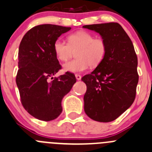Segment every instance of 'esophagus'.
Segmentation results:
<instances>
[{"label": "esophagus", "instance_id": "esophagus-1", "mask_svg": "<svg viewBox=\"0 0 152 152\" xmlns=\"http://www.w3.org/2000/svg\"><path fill=\"white\" fill-rule=\"evenodd\" d=\"M75 77H76V79H77V80H80V79H81V76H80V75H75Z\"/></svg>", "mask_w": 152, "mask_h": 152}]
</instances>
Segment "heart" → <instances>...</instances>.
<instances>
[{
    "instance_id": "obj_1",
    "label": "heart",
    "mask_w": 152,
    "mask_h": 152,
    "mask_svg": "<svg viewBox=\"0 0 152 152\" xmlns=\"http://www.w3.org/2000/svg\"><path fill=\"white\" fill-rule=\"evenodd\" d=\"M53 51L60 61H66L73 52L76 59L63 65L65 72L77 73L87 69L89 66L96 67L102 63L107 51V45L104 39L95 38L86 31L70 34L67 43L58 39L53 43Z\"/></svg>"
}]
</instances>
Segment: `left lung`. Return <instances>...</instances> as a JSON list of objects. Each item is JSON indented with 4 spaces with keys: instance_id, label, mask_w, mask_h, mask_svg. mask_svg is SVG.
I'll return each instance as SVG.
<instances>
[{
    "instance_id": "8db88e82",
    "label": "left lung",
    "mask_w": 152,
    "mask_h": 152,
    "mask_svg": "<svg viewBox=\"0 0 152 152\" xmlns=\"http://www.w3.org/2000/svg\"><path fill=\"white\" fill-rule=\"evenodd\" d=\"M83 27L99 33L107 45L102 63L81 78L86 85L84 111L97 122H112L127 110L135 99L139 75L134 45L118 23Z\"/></svg>"
}]
</instances>
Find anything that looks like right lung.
Masks as SVG:
<instances>
[{
  "mask_svg": "<svg viewBox=\"0 0 152 152\" xmlns=\"http://www.w3.org/2000/svg\"><path fill=\"white\" fill-rule=\"evenodd\" d=\"M70 30L41 24L28 30L20 43L16 84L24 108L39 120H53L60 115L62 99L76 82L75 75L68 72L53 77L61 69L53 43Z\"/></svg>",
  "mask_w": 152,
  "mask_h": 152,
  "instance_id": "1",
  "label": "right lung"
}]
</instances>
